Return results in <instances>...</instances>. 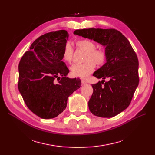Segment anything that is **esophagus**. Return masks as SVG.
I'll return each instance as SVG.
<instances>
[{
  "mask_svg": "<svg viewBox=\"0 0 155 155\" xmlns=\"http://www.w3.org/2000/svg\"><path fill=\"white\" fill-rule=\"evenodd\" d=\"M81 83H82V85H85V84H87V81H85V80H84V79H81Z\"/></svg>",
  "mask_w": 155,
  "mask_h": 155,
  "instance_id": "esophagus-1",
  "label": "esophagus"
}]
</instances>
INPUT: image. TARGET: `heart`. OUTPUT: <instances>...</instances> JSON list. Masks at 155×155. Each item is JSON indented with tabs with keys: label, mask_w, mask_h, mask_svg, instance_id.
<instances>
[{
	"label": "heart",
	"mask_w": 155,
	"mask_h": 155,
	"mask_svg": "<svg viewBox=\"0 0 155 155\" xmlns=\"http://www.w3.org/2000/svg\"><path fill=\"white\" fill-rule=\"evenodd\" d=\"M77 48L85 51L83 64H75L70 67V71L75 77L86 78L91 74L95 68V64L97 66L103 65L107 60L106 51L101 48H96L95 43L88 39H81L76 42ZM74 50L71 45L67 43L63 50V59L65 62L70 64L72 62Z\"/></svg>",
	"instance_id": "b5f03b06"
}]
</instances>
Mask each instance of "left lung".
Returning <instances> with one entry per match:
<instances>
[{
    "instance_id": "8db88e82",
    "label": "left lung",
    "mask_w": 155,
    "mask_h": 155,
    "mask_svg": "<svg viewBox=\"0 0 155 155\" xmlns=\"http://www.w3.org/2000/svg\"><path fill=\"white\" fill-rule=\"evenodd\" d=\"M74 34L105 46L107 63L93 74L104 80L92 85L88 108L94 115L101 118L115 116L128 107L138 85L137 54L128 39L113 28L77 30ZM106 78L110 80L105 82Z\"/></svg>"
}]
</instances>
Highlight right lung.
Listing matches in <instances>:
<instances>
[{"mask_svg": "<svg viewBox=\"0 0 155 155\" xmlns=\"http://www.w3.org/2000/svg\"><path fill=\"white\" fill-rule=\"evenodd\" d=\"M68 37L64 30L42 35L18 64V91L28 108L41 118H54L63 112L68 96L81 85L79 78L66 77L69 70L62 54Z\"/></svg>", "mask_w": 155, "mask_h": 155, "instance_id": "obj_1", "label": "right lung"}]
</instances>
